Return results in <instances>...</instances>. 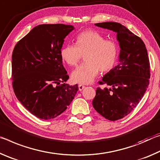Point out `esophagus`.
<instances>
[{
  "label": "esophagus",
  "mask_w": 160,
  "mask_h": 160,
  "mask_svg": "<svg viewBox=\"0 0 160 160\" xmlns=\"http://www.w3.org/2000/svg\"><path fill=\"white\" fill-rule=\"evenodd\" d=\"M84 88H85V86H83L82 84L78 85V90H79V91H82Z\"/></svg>",
  "instance_id": "esophagus-1"
}]
</instances>
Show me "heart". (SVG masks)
I'll return each instance as SVG.
<instances>
[{
    "label": "heart",
    "mask_w": 160,
    "mask_h": 160,
    "mask_svg": "<svg viewBox=\"0 0 160 160\" xmlns=\"http://www.w3.org/2000/svg\"><path fill=\"white\" fill-rule=\"evenodd\" d=\"M118 52L116 42L106 40L95 30H87L76 37L75 44L63 46L60 56L68 65L76 66L84 54L85 62L73 71L72 77L74 82L87 84L95 79L99 70L106 72L113 68Z\"/></svg>",
    "instance_id": "obj_1"
}]
</instances>
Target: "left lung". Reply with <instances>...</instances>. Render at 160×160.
Segmentation results:
<instances>
[{
  "mask_svg": "<svg viewBox=\"0 0 160 160\" xmlns=\"http://www.w3.org/2000/svg\"><path fill=\"white\" fill-rule=\"evenodd\" d=\"M96 26L117 33L120 51L119 64L103 76L92 104L99 114L109 120L121 119L135 109L150 83V62L145 43L124 25L115 22Z\"/></svg>",
  "mask_w": 160,
  "mask_h": 160,
  "instance_id": "left-lung-1",
  "label": "left lung"
}]
</instances>
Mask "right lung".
Segmentation results:
<instances>
[{
    "mask_svg": "<svg viewBox=\"0 0 160 160\" xmlns=\"http://www.w3.org/2000/svg\"><path fill=\"white\" fill-rule=\"evenodd\" d=\"M72 25L36 26L15 46L12 54L14 93L23 106L38 118L49 120L62 113L74 98L78 85L69 78L60 50Z\"/></svg>",
    "mask_w": 160,
    "mask_h": 160,
    "instance_id": "1",
    "label": "right lung"
}]
</instances>
